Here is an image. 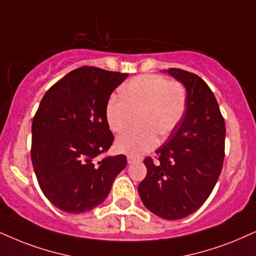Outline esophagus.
<instances>
[{
    "mask_svg": "<svg viewBox=\"0 0 256 256\" xmlns=\"http://www.w3.org/2000/svg\"><path fill=\"white\" fill-rule=\"evenodd\" d=\"M142 160V158L140 157H134V156H130V154H128V163H136V162H139V160Z\"/></svg>",
    "mask_w": 256,
    "mask_h": 256,
    "instance_id": "1",
    "label": "esophagus"
}]
</instances>
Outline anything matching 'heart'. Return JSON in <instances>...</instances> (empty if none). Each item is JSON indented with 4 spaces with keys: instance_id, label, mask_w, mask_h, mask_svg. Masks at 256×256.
Instances as JSON below:
<instances>
[{
    "instance_id": "1",
    "label": "heart",
    "mask_w": 256,
    "mask_h": 256,
    "mask_svg": "<svg viewBox=\"0 0 256 256\" xmlns=\"http://www.w3.org/2000/svg\"><path fill=\"white\" fill-rule=\"evenodd\" d=\"M112 96L106 106V120L116 134L125 131L140 114L138 130L122 134L117 148L131 156L154 150L158 134L166 138L182 120L186 108V90L180 82H169L160 74L136 76Z\"/></svg>"
}]
</instances>
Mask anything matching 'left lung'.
<instances>
[{
	"label": "left lung",
	"mask_w": 256,
	"mask_h": 256,
	"mask_svg": "<svg viewBox=\"0 0 256 256\" xmlns=\"http://www.w3.org/2000/svg\"><path fill=\"white\" fill-rule=\"evenodd\" d=\"M186 88L182 120L156 151L157 162L144 160L146 177L138 186L144 206L166 220L195 212L210 196L224 160L226 124L218 100L197 74L169 68Z\"/></svg>",
	"instance_id": "8db88e82"
}]
</instances>
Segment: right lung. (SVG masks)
Here are the masks:
<instances>
[{
  "label": "right lung",
  "instance_id": "right-lung-1",
  "mask_svg": "<svg viewBox=\"0 0 256 256\" xmlns=\"http://www.w3.org/2000/svg\"><path fill=\"white\" fill-rule=\"evenodd\" d=\"M128 73L82 66L42 98L32 124V163L44 195L56 208L80 214L108 196L125 154L98 160L114 140L106 120L110 96Z\"/></svg>",
  "mask_w": 256,
  "mask_h": 256
}]
</instances>
